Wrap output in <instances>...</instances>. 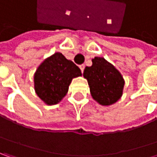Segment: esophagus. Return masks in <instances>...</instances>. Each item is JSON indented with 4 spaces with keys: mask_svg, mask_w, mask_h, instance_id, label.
<instances>
[{
    "mask_svg": "<svg viewBox=\"0 0 157 157\" xmlns=\"http://www.w3.org/2000/svg\"><path fill=\"white\" fill-rule=\"evenodd\" d=\"M79 67H80V69H81L82 73H83V70H84V67H85V66L83 65V64H82V65L79 66Z\"/></svg>",
    "mask_w": 157,
    "mask_h": 157,
    "instance_id": "obj_1",
    "label": "esophagus"
}]
</instances>
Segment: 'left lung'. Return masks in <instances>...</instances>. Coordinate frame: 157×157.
<instances>
[{
    "instance_id": "obj_1",
    "label": "left lung",
    "mask_w": 157,
    "mask_h": 157,
    "mask_svg": "<svg viewBox=\"0 0 157 157\" xmlns=\"http://www.w3.org/2000/svg\"><path fill=\"white\" fill-rule=\"evenodd\" d=\"M83 77L88 81L92 98L99 105H112L122 97L125 80L120 72L105 58L92 59V66L86 67Z\"/></svg>"
}]
</instances>
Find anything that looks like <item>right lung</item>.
I'll use <instances>...</instances> for the list:
<instances>
[{
  "label": "right lung",
  "mask_w": 157,
  "mask_h": 157,
  "mask_svg": "<svg viewBox=\"0 0 157 157\" xmlns=\"http://www.w3.org/2000/svg\"><path fill=\"white\" fill-rule=\"evenodd\" d=\"M82 75L73 61L60 52H55L38 66L34 74V89L47 105L59 103L68 91L72 80Z\"/></svg>",
  "instance_id": "obj_1"
}]
</instances>
